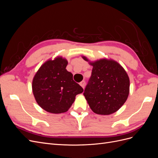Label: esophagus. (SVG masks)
<instances>
[{
	"label": "esophagus",
	"instance_id": "esophagus-1",
	"mask_svg": "<svg viewBox=\"0 0 158 158\" xmlns=\"http://www.w3.org/2000/svg\"><path fill=\"white\" fill-rule=\"evenodd\" d=\"M80 85L81 86H82L83 88H84V87H85V81H82V82H81L80 83Z\"/></svg>",
	"mask_w": 158,
	"mask_h": 158
}]
</instances>
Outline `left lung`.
I'll use <instances>...</instances> for the list:
<instances>
[{
	"mask_svg": "<svg viewBox=\"0 0 158 158\" xmlns=\"http://www.w3.org/2000/svg\"><path fill=\"white\" fill-rule=\"evenodd\" d=\"M90 64L93 66L92 75L84 95L91 109L99 114L116 112L128 96L130 80L126 71L114 60L101 59Z\"/></svg>",
	"mask_w": 158,
	"mask_h": 158,
	"instance_id": "1",
	"label": "left lung"
}]
</instances>
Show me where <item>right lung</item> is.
<instances>
[{"label": "right lung", "mask_w": 158, "mask_h": 158, "mask_svg": "<svg viewBox=\"0 0 158 158\" xmlns=\"http://www.w3.org/2000/svg\"><path fill=\"white\" fill-rule=\"evenodd\" d=\"M68 62L62 57L48 60L35 74L32 89L38 105L46 111L61 113L67 111L76 95L83 88L74 82L73 75L66 69Z\"/></svg>", "instance_id": "right-lung-1"}]
</instances>
